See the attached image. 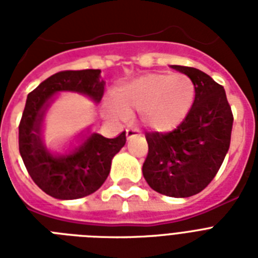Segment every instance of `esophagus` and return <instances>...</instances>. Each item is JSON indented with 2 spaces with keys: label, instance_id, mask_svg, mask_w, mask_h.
<instances>
[{
  "label": "esophagus",
  "instance_id": "34e87169",
  "mask_svg": "<svg viewBox=\"0 0 258 258\" xmlns=\"http://www.w3.org/2000/svg\"><path fill=\"white\" fill-rule=\"evenodd\" d=\"M125 135H127V139H131V138L141 135V131L135 128V127H128V128L125 130Z\"/></svg>",
  "mask_w": 258,
  "mask_h": 258
}]
</instances>
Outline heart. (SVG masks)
Returning a JSON list of instances; mask_svg holds the SVG:
<instances>
[{
    "label": "heart",
    "mask_w": 258,
    "mask_h": 258,
    "mask_svg": "<svg viewBox=\"0 0 258 258\" xmlns=\"http://www.w3.org/2000/svg\"><path fill=\"white\" fill-rule=\"evenodd\" d=\"M112 111H138L143 124L154 131H169L179 124L194 101V84L183 74H147L113 91Z\"/></svg>",
    "instance_id": "obj_1"
}]
</instances>
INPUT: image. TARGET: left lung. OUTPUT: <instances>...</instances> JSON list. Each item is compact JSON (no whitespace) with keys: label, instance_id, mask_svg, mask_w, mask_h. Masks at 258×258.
Listing matches in <instances>:
<instances>
[{"label":"left lung","instance_id":"left-lung-1","mask_svg":"<svg viewBox=\"0 0 258 258\" xmlns=\"http://www.w3.org/2000/svg\"><path fill=\"white\" fill-rule=\"evenodd\" d=\"M172 68L192 82L194 103L176 128L146 134L149 154L142 171L153 190L184 198L202 191L220 170L230 146L233 112L224 87L209 75L191 67Z\"/></svg>","mask_w":258,"mask_h":258}]
</instances>
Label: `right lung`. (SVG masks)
<instances>
[{"mask_svg": "<svg viewBox=\"0 0 258 258\" xmlns=\"http://www.w3.org/2000/svg\"><path fill=\"white\" fill-rule=\"evenodd\" d=\"M74 91L100 101L104 83L100 70L61 71L28 95L18 125V149L33 182L48 196L58 200H76L89 196L104 183L115 154L125 145V133L108 139L93 134L74 153L53 157L40 139V125L52 95Z\"/></svg>", "mask_w": 258, "mask_h": 258, "instance_id": "1", "label": "right lung"}]
</instances>
